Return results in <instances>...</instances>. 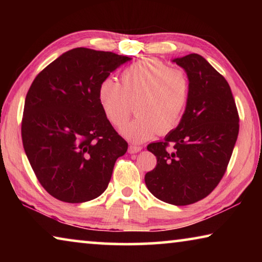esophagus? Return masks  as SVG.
Returning <instances> with one entry per match:
<instances>
[{
  "instance_id": "34e87169",
  "label": "esophagus",
  "mask_w": 262,
  "mask_h": 262,
  "mask_svg": "<svg viewBox=\"0 0 262 262\" xmlns=\"http://www.w3.org/2000/svg\"><path fill=\"white\" fill-rule=\"evenodd\" d=\"M141 150H142V147H140V145H129V148H128V152L136 154L141 151Z\"/></svg>"
}]
</instances>
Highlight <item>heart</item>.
Returning <instances> with one entry per match:
<instances>
[{
  "label": "heart",
  "mask_w": 262,
  "mask_h": 262,
  "mask_svg": "<svg viewBox=\"0 0 262 262\" xmlns=\"http://www.w3.org/2000/svg\"><path fill=\"white\" fill-rule=\"evenodd\" d=\"M189 98L187 75L157 59H143L128 66L121 84L105 78L98 88V101L105 118L121 126L135 103L137 117L120 128L132 142L147 141L159 132L167 134L179 125Z\"/></svg>",
  "instance_id": "b5f03b06"
}]
</instances>
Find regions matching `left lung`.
<instances>
[{"mask_svg": "<svg viewBox=\"0 0 262 262\" xmlns=\"http://www.w3.org/2000/svg\"><path fill=\"white\" fill-rule=\"evenodd\" d=\"M185 70L189 98L183 118L164 142L147 149L157 165L144 177L154 196L187 206L209 195L224 176L236 144L239 117L231 89L205 57L188 54L172 60ZM168 143L174 150H168Z\"/></svg>", "mask_w": 262, "mask_h": 262, "instance_id": "1", "label": "left lung"}]
</instances>
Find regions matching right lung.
I'll return each mask as SVG.
<instances>
[{
    "instance_id": "1",
    "label": "right lung",
    "mask_w": 262,
    "mask_h": 262,
    "mask_svg": "<svg viewBox=\"0 0 262 262\" xmlns=\"http://www.w3.org/2000/svg\"><path fill=\"white\" fill-rule=\"evenodd\" d=\"M132 60L78 47L60 55L31 84L21 139L39 183L52 196L81 203L105 192L127 142L105 118L98 88Z\"/></svg>"
}]
</instances>
